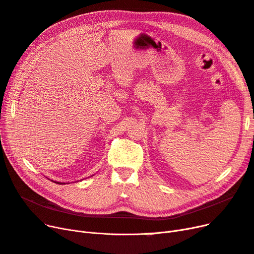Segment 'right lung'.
<instances>
[{"label":"right lung","mask_w":254,"mask_h":254,"mask_svg":"<svg viewBox=\"0 0 254 254\" xmlns=\"http://www.w3.org/2000/svg\"><path fill=\"white\" fill-rule=\"evenodd\" d=\"M55 183H58V184H64V183H60V182H55Z\"/></svg>","instance_id":"obj_1"}]
</instances>
